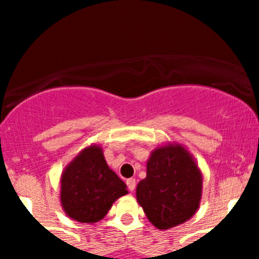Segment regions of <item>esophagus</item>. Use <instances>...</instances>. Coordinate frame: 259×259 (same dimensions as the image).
<instances>
[{
    "label": "esophagus",
    "instance_id": "34e87169",
    "mask_svg": "<svg viewBox=\"0 0 259 259\" xmlns=\"http://www.w3.org/2000/svg\"><path fill=\"white\" fill-rule=\"evenodd\" d=\"M127 187H128V191L134 192L135 188H136V180H135L134 178H131V179H128L127 180Z\"/></svg>",
    "mask_w": 259,
    "mask_h": 259
}]
</instances>
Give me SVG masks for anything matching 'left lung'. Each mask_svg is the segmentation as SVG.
<instances>
[{
    "label": "left lung",
    "instance_id": "8db88e82",
    "mask_svg": "<svg viewBox=\"0 0 259 259\" xmlns=\"http://www.w3.org/2000/svg\"><path fill=\"white\" fill-rule=\"evenodd\" d=\"M202 174L180 144L158 146L146 162V178L137 184V202L158 230L191 219L200 207Z\"/></svg>",
    "mask_w": 259,
    "mask_h": 259
}]
</instances>
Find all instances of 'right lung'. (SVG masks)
Returning a JSON list of instances; mask_svg holds the SVG:
<instances>
[{"label":"right lung","instance_id":"add662e5","mask_svg":"<svg viewBox=\"0 0 259 259\" xmlns=\"http://www.w3.org/2000/svg\"><path fill=\"white\" fill-rule=\"evenodd\" d=\"M127 193V185L107 166L100 145L84 148L62 172L61 205L67 217L80 223L101 221Z\"/></svg>","mask_w":259,"mask_h":259}]
</instances>
